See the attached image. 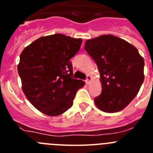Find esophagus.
I'll return each instance as SVG.
<instances>
[{"mask_svg":"<svg viewBox=\"0 0 153 153\" xmlns=\"http://www.w3.org/2000/svg\"><path fill=\"white\" fill-rule=\"evenodd\" d=\"M91 79H92L91 76H87V77H86V83H87V84H89V83H90Z\"/></svg>","mask_w":153,"mask_h":153,"instance_id":"34e87169","label":"esophagus"}]
</instances>
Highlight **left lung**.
Segmentation results:
<instances>
[{"mask_svg":"<svg viewBox=\"0 0 153 153\" xmlns=\"http://www.w3.org/2000/svg\"><path fill=\"white\" fill-rule=\"evenodd\" d=\"M85 50L97 63L102 93L94 99L106 113L123 109L136 97L144 81V60L136 47L107 34L87 40Z\"/></svg>","mask_w":153,"mask_h":153,"instance_id":"obj_1","label":"left lung"}]
</instances>
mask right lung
<instances>
[{"label":"right lung","instance_id":"right-lung-1","mask_svg":"<svg viewBox=\"0 0 153 153\" xmlns=\"http://www.w3.org/2000/svg\"><path fill=\"white\" fill-rule=\"evenodd\" d=\"M82 39L56 33L42 36L26 47L17 71L27 99L40 112L59 116L73 106L83 80L73 79L70 60L79 51Z\"/></svg>","mask_w":153,"mask_h":153}]
</instances>
